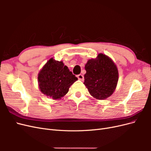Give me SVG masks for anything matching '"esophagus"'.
Returning <instances> with one entry per match:
<instances>
[{
  "instance_id": "esophagus-1",
  "label": "esophagus",
  "mask_w": 151,
  "mask_h": 151,
  "mask_svg": "<svg viewBox=\"0 0 151 151\" xmlns=\"http://www.w3.org/2000/svg\"><path fill=\"white\" fill-rule=\"evenodd\" d=\"M77 78H78V79L79 80H81V81H84V76H83V75H82V74H79V75H77Z\"/></svg>"
}]
</instances>
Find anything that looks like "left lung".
Returning a JSON list of instances; mask_svg holds the SVG:
<instances>
[{
  "mask_svg": "<svg viewBox=\"0 0 151 151\" xmlns=\"http://www.w3.org/2000/svg\"><path fill=\"white\" fill-rule=\"evenodd\" d=\"M84 85L97 99H105L113 93L118 81V71L111 59L103 53L85 65Z\"/></svg>",
  "mask_w": 151,
  "mask_h": 151,
  "instance_id": "1",
  "label": "left lung"
}]
</instances>
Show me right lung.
Instances as JSON below:
<instances>
[{"instance_id":"obj_1","label":"right lung","mask_w":151,"mask_h":151,"mask_svg":"<svg viewBox=\"0 0 151 151\" xmlns=\"http://www.w3.org/2000/svg\"><path fill=\"white\" fill-rule=\"evenodd\" d=\"M77 80L62 61L51 58L39 72L38 82L43 94L59 99L68 93L70 86Z\"/></svg>"}]
</instances>
